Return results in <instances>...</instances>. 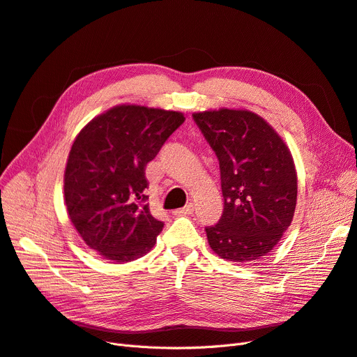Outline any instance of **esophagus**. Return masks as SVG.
Returning <instances> with one entry per match:
<instances>
[{
	"mask_svg": "<svg viewBox=\"0 0 357 357\" xmlns=\"http://www.w3.org/2000/svg\"><path fill=\"white\" fill-rule=\"evenodd\" d=\"M192 211H194V204H192V203H188L185 207L178 208V210H174L172 213H174L175 215H183V214H191Z\"/></svg>",
	"mask_w": 357,
	"mask_h": 357,
	"instance_id": "1",
	"label": "esophagus"
}]
</instances>
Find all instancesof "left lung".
Here are the masks:
<instances>
[{
    "label": "left lung",
    "mask_w": 357,
    "mask_h": 357,
    "mask_svg": "<svg viewBox=\"0 0 357 357\" xmlns=\"http://www.w3.org/2000/svg\"><path fill=\"white\" fill-rule=\"evenodd\" d=\"M220 166L223 214L206 227L211 250L234 262L267 255L293 220L298 176L289 147L270 123L245 109L192 114Z\"/></svg>",
    "instance_id": "left-lung-1"
}]
</instances>
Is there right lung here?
<instances>
[{
  "label": "right lung",
  "instance_id": "1",
  "mask_svg": "<svg viewBox=\"0 0 357 357\" xmlns=\"http://www.w3.org/2000/svg\"><path fill=\"white\" fill-rule=\"evenodd\" d=\"M183 114L119 105L75 137L64 174L68 217L105 259L130 262L156 243L163 222L146 201V166L183 123Z\"/></svg>",
  "mask_w": 357,
  "mask_h": 357
}]
</instances>
